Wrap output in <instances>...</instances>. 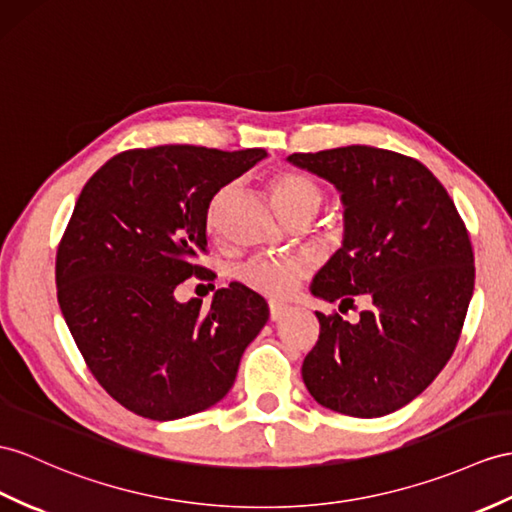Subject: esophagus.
<instances>
[{
  "instance_id": "obj_1",
  "label": "esophagus",
  "mask_w": 512,
  "mask_h": 512,
  "mask_svg": "<svg viewBox=\"0 0 512 512\" xmlns=\"http://www.w3.org/2000/svg\"><path fill=\"white\" fill-rule=\"evenodd\" d=\"M286 313H289V306L280 304V302H269V317L271 321H278L282 319Z\"/></svg>"
}]
</instances>
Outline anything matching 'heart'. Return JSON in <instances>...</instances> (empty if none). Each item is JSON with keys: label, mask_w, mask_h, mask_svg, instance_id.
Instances as JSON below:
<instances>
[{"label": "heart", "mask_w": 512, "mask_h": 512, "mask_svg": "<svg viewBox=\"0 0 512 512\" xmlns=\"http://www.w3.org/2000/svg\"><path fill=\"white\" fill-rule=\"evenodd\" d=\"M269 191L280 213L291 221L297 217H313L323 204V197H326V191H323V186L315 178L297 169H282L273 173L269 178ZM226 195L228 186H223L210 199L206 210V228L210 234H219V210ZM308 271L310 267L302 258L263 254L254 256L236 269V278L247 289L265 297L280 299L291 295L299 282L308 276Z\"/></svg>", "instance_id": "obj_1"}]
</instances>
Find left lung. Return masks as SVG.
Instances as JSON below:
<instances>
[{
  "instance_id": "8db88e82",
  "label": "left lung",
  "mask_w": 512,
  "mask_h": 512,
  "mask_svg": "<svg viewBox=\"0 0 512 512\" xmlns=\"http://www.w3.org/2000/svg\"><path fill=\"white\" fill-rule=\"evenodd\" d=\"M341 191L345 241L313 280L317 297L371 310L350 323L319 319L302 378L315 400L350 417H382L413 402L452 358L476 280L465 221L419 160L350 145L291 154Z\"/></svg>"
}]
</instances>
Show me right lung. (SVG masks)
<instances>
[{"label": "right lung", "instance_id": "add662e5", "mask_svg": "<svg viewBox=\"0 0 512 512\" xmlns=\"http://www.w3.org/2000/svg\"><path fill=\"white\" fill-rule=\"evenodd\" d=\"M265 156L139 147L84 184L58 243V304L86 367L132 413L171 421L217 404L267 323L265 297L239 282L210 308L173 295L191 276L215 280L199 265L210 199Z\"/></svg>", "mask_w": 512, "mask_h": 512}]
</instances>
